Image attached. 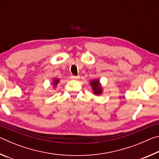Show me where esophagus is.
<instances>
[{
    "label": "esophagus",
    "instance_id": "esophagus-1",
    "mask_svg": "<svg viewBox=\"0 0 159 159\" xmlns=\"http://www.w3.org/2000/svg\"><path fill=\"white\" fill-rule=\"evenodd\" d=\"M71 79H73V80H76V79H80V76H71Z\"/></svg>",
    "mask_w": 159,
    "mask_h": 159
}]
</instances>
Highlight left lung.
<instances>
[{"mask_svg": "<svg viewBox=\"0 0 159 159\" xmlns=\"http://www.w3.org/2000/svg\"><path fill=\"white\" fill-rule=\"evenodd\" d=\"M90 85H92L93 89L94 90V93L96 95H99L102 93V88L99 85V82L98 80H94L90 83Z\"/></svg>", "mask_w": 159, "mask_h": 159, "instance_id": "8db88e82", "label": "left lung"}]
</instances>
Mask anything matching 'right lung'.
<instances>
[{
  "instance_id": "right-lung-1",
  "label": "right lung",
  "mask_w": 159,
  "mask_h": 159,
  "mask_svg": "<svg viewBox=\"0 0 159 159\" xmlns=\"http://www.w3.org/2000/svg\"><path fill=\"white\" fill-rule=\"evenodd\" d=\"M58 82H59V79H55V80H54V82H53V84L55 85H56L58 83Z\"/></svg>"
}]
</instances>
